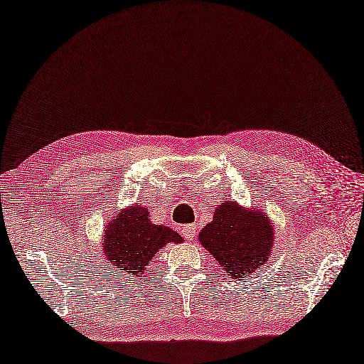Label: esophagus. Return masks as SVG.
Returning a JSON list of instances; mask_svg holds the SVG:
<instances>
[{
  "instance_id": "esophagus-1",
  "label": "esophagus",
  "mask_w": 364,
  "mask_h": 364,
  "mask_svg": "<svg viewBox=\"0 0 364 364\" xmlns=\"http://www.w3.org/2000/svg\"><path fill=\"white\" fill-rule=\"evenodd\" d=\"M183 236L189 239V241H194L197 236V225L196 223H191V225L183 227Z\"/></svg>"
}]
</instances>
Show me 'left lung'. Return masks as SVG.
<instances>
[{
	"label": "left lung",
	"mask_w": 364,
	"mask_h": 364,
	"mask_svg": "<svg viewBox=\"0 0 364 364\" xmlns=\"http://www.w3.org/2000/svg\"><path fill=\"white\" fill-rule=\"evenodd\" d=\"M198 241L227 270L228 278L242 280L247 274L267 264L274 228L264 213L227 200L200 231Z\"/></svg>",
	"instance_id": "obj_1"
}]
</instances>
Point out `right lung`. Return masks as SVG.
I'll return each mask as SVG.
<instances>
[{
  "label": "right lung",
  "mask_w": 364,
  "mask_h": 364,
  "mask_svg": "<svg viewBox=\"0 0 364 364\" xmlns=\"http://www.w3.org/2000/svg\"><path fill=\"white\" fill-rule=\"evenodd\" d=\"M149 215V210L141 205L125 208L114 215L103 231L106 258L127 278L145 274L146 266L161 247L168 242H183V237L176 231L156 225Z\"/></svg>",
  "instance_id": "add662e5"
}]
</instances>
